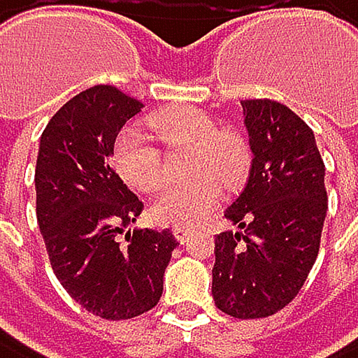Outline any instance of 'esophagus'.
Masks as SVG:
<instances>
[{
  "mask_svg": "<svg viewBox=\"0 0 358 358\" xmlns=\"http://www.w3.org/2000/svg\"><path fill=\"white\" fill-rule=\"evenodd\" d=\"M173 232H175V237H177V241H181V243H185L187 241V237L192 235V228L189 226H175L173 228Z\"/></svg>",
  "mask_w": 358,
  "mask_h": 358,
  "instance_id": "obj_1",
  "label": "esophagus"
}]
</instances>
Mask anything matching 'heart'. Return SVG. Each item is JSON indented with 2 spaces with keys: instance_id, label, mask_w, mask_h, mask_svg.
I'll return each instance as SVG.
<instances>
[{
  "instance_id": "heart-1",
  "label": "heart",
  "mask_w": 358,
  "mask_h": 358,
  "mask_svg": "<svg viewBox=\"0 0 358 358\" xmlns=\"http://www.w3.org/2000/svg\"><path fill=\"white\" fill-rule=\"evenodd\" d=\"M151 132L171 147H194L192 173L203 175L189 183L166 185L159 192L149 215L157 224L194 226L205 220L222 199V183H237L248 166L245 143L228 132H220L217 123L194 106H175L159 110L149 119ZM113 162L117 173L136 189H153L162 183V153L153 138L134 128H123L115 141ZM211 174H215L211 178Z\"/></svg>"
}]
</instances>
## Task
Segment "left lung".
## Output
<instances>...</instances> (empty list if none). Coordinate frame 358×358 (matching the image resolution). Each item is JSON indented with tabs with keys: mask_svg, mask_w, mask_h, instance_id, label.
I'll return each mask as SVG.
<instances>
[{
	"mask_svg": "<svg viewBox=\"0 0 358 358\" xmlns=\"http://www.w3.org/2000/svg\"><path fill=\"white\" fill-rule=\"evenodd\" d=\"M250 177L215 237L213 301L235 318L284 310L306 284L327 217L324 162L312 128L273 100H243Z\"/></svg>",
	"mask_w": 358,
	"mask_h": 358,
	"instance_id": "left-lung-1",
	"label": "left lung"
}]
</instances>
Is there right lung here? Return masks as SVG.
I'll return each instance as SVG.
<instances>
[{
	"label": "right lung",
	"instance_id": "right-lung-1",
	"mask_svg": "<svg viewBox=\"0 0 358 358\" xmlns=\"http://www.w3.org/2000/svg\"><path fill=\"white\" fill-rule=\"evenodd\" d=\"M141 108L113 85L89 87L52 115L38 149L36 215L50 266L83 310L106 320L157 306L177 248L169 228L130 230L143 201L110 166L119 130Z\"/></svg>",
	"mask_w": 358,
	"mask_h": 358
}]
</instances>
